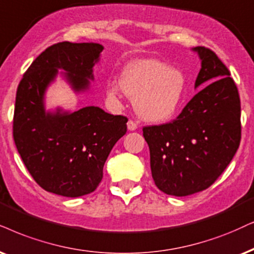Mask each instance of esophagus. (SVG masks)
Instances as JSON below:
<instances>
[{"label":"esophagus","instance_id":"34e87169","mask_svg":"<svg viewBox=\"0 0 254 254\" xmlns=\"http://www.w3.org/2000/svg\"><path fill=\"white\" fill-rule=\"evenodd\" d=\"M137 127H138V124L136 123V122H133V121L127 122V129H129L130 131H134Z\"/></svg>","mask_w":254,"mask_h":254}]
</instances>
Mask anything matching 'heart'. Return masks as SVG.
Returning <instances> with one entry per match:
<instances>
[{"mask_svg": "<svg viewBox=\"0 0 254 254\" xmlns=\"http://www.w3.org/2000/svg\"><path fill=\"white\" fill-rule=\"evenodd\" d=\"M185 90L184 76L157 60H137L123 69L120 81H111L107 96L122 104L124 95L134 99V108L143 120L162 122L177 110Z\"/></svg>", "mask_w": 254, "mask_h": 254, "instance_id": "obj_1", "label": "heart"}]
</instances>
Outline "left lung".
<instances>
[{
	"label": "left lung",
	"mask_w": 254,
	"mask_h": 254,
	"mask_svg": "<svg viewBox=\"0 0 254 254\" xmlns=\"http://www.w3.org/2000/svg\"><path fill=\"white\" fill-rule=\"evenodd\" d=\"M205 85L175 121L143 127L152 178L160 191L185 197L210 188L236 155L242 138L240 98L226 65L212 50L195 47Z\"/></svg>",
	"instance_id": "obj_1"
}]
</instances>
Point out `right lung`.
<instances>
[{"label": "right lung", "instance_id": "1", "mask_svg": "<svg viewBox=\"0 0 254 254\" xmlns=\"http://www.w3.org/2000/svg\"><path fill=\"white\" fill-rule=\"evenodd\" d=\"M104 47L60 42L31 63L16 92L12 134L25 168L42 189L76 198L94 192L109 153L127 133V118L98 107L46 111L44 94L59 70L76 92L89 89Z\"/></svg>", "mask_w": 254, "mask_h": 254}]
</instances>
